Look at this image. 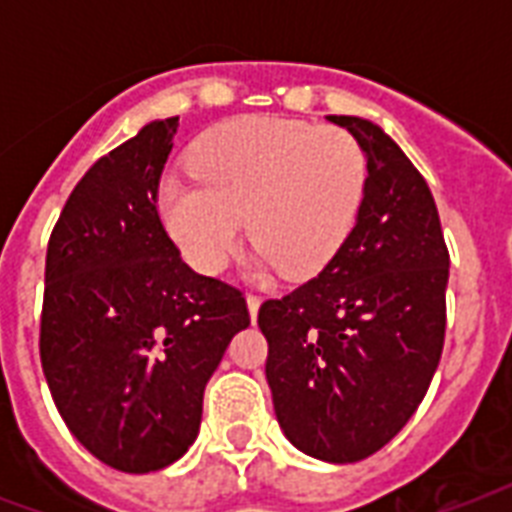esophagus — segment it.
Returning a JSON list of instances; mask_svg holds the SVG:
<instances>
[{"mask_svg":"<svg viewBox=\"0 0 512 512\" xmlns=\"http://www.w3.org/2000/svg\"><path fill=\"white\" fill-rule=\"evenodd\" d=\"M247 308H249V319H257V311H260V297L247 295Z\"/></svg>","mask_w":512,"mask_h":512,"instance_id":"obj_1","label":"esophagus"}]
</instances>
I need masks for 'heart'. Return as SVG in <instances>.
Here are the masks:
<instances>
[{"label":"heart","mask_w":512,"mask_h":512,"mask_svg":"<svg viewBox=\"0 0 512 512\" xmlns=\"http://www.w3.org/2000/svg\"><path fill=\"white\" fill-rule=\"evenodd\" d=\"M191 170L196 180L164 177L156 209L185 263L207 276L225 271L247 225L257 271L319 273L348 239L366 185L364 151L348 132L276 116L201 135Z\"/></svg>","instance_id":"obj_1"}]
</instances>
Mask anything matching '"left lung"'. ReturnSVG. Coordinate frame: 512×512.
Instances as JSON below:
<instances>
[{
    "label": "left lung",
    "mask_w": 512,
    "mask_h": 512,
    "mask_svg": "<svg viewBox=\"0 0 512 512\" xmlns=\"http://www.w3.org/2000/svg\"><path fill=\"white\" fill-rule=\"evenodd\" d=\"M366 159L356 225L324 271L257 324L284 436L308 457L358 462L388 444L428 393L446 329V252L436 201L388 132L327 116Z\"/></svg>",
    "instance_id": "obj_1"
}]
</instances>
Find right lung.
Here are the masks:
<instances>
[{"label": "right lung", "mask_w": 512, "mask_h": 512, "mask_svg": "<svg viewBox=\"0 0 512 512\" xmlns=\"http://www.w3.org/2000/svg\"><path fill=\"white\" fill-rule=\"evenodd\" d=\"M177 116L92 164L50 236L42 369L79 444L122 473H154L196 441L209 377L249 327L239 289L191 271L156 191Z\"/></svg>", "instance_id": "1"}]
</instances>
